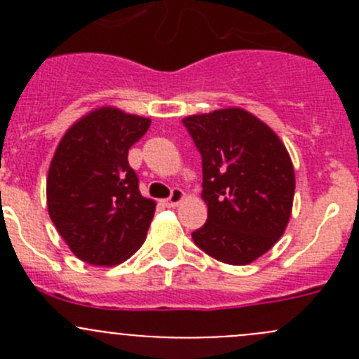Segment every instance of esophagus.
Here are the masks:
<instances>
[{
	"instance_id": "esophagus-1",
	"label": "esophagus",
	"mask_w": 359,
	"mask_h": 359,
	"mask_svg": "<svg viewBox=\"0 0 359 359\" xmlns=\"http://www.w3.org/2000/svg\"><path fill=\"white\" fill-rule=\"evenodd\" d=\"M184 200V193L182 189H172V194H170V198H166L165 201H163V205L166 206V208H175V206L180 205V201Z\"/></svg>"
}]
</instances>
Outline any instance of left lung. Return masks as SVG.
I'll return each mask as SVG.
<instances>
[{"instance_id": "left-lung-1", "label": "left lung", "mask_w": 359, "mask_h": 359, "mask_svg": "<svg viewBox=\"0 0 359 359\" xmlns=\"http://www.w3.org/2000/svg\"><path fill=\"white\" fill-rule=\"evenodd\" d=\"M201 154L206 224L198 248L245 266L273 248L292 213L295 173L280 137L250 112L229 107L182 119Z\"/></svg>"}]
</instances>
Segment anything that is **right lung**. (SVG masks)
Instances as JSON below:
<instances>
[{
  "label": "right lung",
  "mask_w": 359,
  "mask_h": 359,
  "mask_svg": "<svg viewBox=\"0 0 359 359\" xmlns=\"http://www.w3.org/2000/svg\"><path fill=\"white\" fill-rule=\"evenodd\" d=\"M149 126V118L100 107L60 140L50 163L46 203L50 219L78 259L112 266L146 240L156 203L140 194L128 149Z\"/></svg>",
  "instance_id": "add662e5"
}]
</instances>
